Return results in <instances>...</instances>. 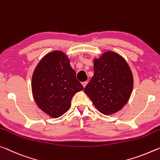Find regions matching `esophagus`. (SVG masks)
<instances>
[{"label":"esophagus","mask_w":160,"mask_h":160,"mask_svg":"<svg viewBox=\"0 0 160 160\" xmlns=\"http://www.w3.org/2000/svg\"><path fill=\"white\" fill-rule=\"evenodd\" d=\"M86 84H87V82H82V85H83V87H86Z\"/></svg>","instance_id":"obj_1"}]
</instances>
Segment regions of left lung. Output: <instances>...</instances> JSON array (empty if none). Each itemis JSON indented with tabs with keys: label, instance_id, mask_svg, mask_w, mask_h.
<instances>
[{
	"label": "left lung",
	"instance_id": "8db88e82",
	"mask_svg": "<svg viewBox=\"0 0 160 160\" xmlns=\"http://www.w3.org/2000/svg\"><path fill=\"white\" fill-rule=\"evenodd\" d=\"M94 74L84 88L99 112L112 115L123 108L132 93L133 76L125 59L107 51L93 60Z\"/></svg>",
	"mask_w": 160,
	"mask_h": 160
}]
</instances>
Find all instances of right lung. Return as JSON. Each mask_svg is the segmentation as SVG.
I'll list each match as a JSON object with an SVG mask.
<instances>
[{"mask_svg":"<svg viewBox=\"0 0 160 160\" xmlns=\"http://www.w3.org/2000/svg\"><path fill=\"white\" fill-rule=\"evenodd\" d=\"M69 62L64 52H51L40 60L32 74L31 86L37 106L54 118L64 114L73 96L83 89Z\"/></svg>","mask_w":160,"mask_h":160,"instance_id":"obj_1","label":"right lung"}]
</instances>
